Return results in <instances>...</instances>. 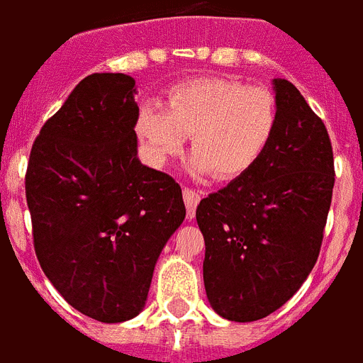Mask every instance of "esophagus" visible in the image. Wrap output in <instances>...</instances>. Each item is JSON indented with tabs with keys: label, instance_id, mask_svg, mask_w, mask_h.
I'll list each match as a JSON object with an SVG mask.
<instances>
[{
	"label": "esophagus",
	"instance_id": "34e87169",
	"mask_svg": "<svg viewBox=\"0 0 363 363\" xmlns=\"http://www.w3.org/2000/svg\"><path fill=\"white\" fill-rule=\"evenodd\" d=\"M184 202H185V210H187V219H195L196 206H199V202H200L199 191L185 187V189H184Z\"/></svg>",
	"mask_w": 363,
	"mask_h": 363
}]
</instances>
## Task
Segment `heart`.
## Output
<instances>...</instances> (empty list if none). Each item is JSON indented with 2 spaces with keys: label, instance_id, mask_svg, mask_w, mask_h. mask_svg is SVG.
I'll return each instance as SVG.
<instances>
[{
  "label": "heart",
  "instance_id": "heart-1",
  "mask_svg": "<svg viewBox=\"0 0 363 363\" xmlns=\"http://www.w3.org/2000/svg\"><path fill=\"white\" fill-rule=\"evenodd\" d=\"M279 121L275 95L228 78H195L168 91V106L142 104L136 135L153 164L176 157L191 136V170L238 179L253 170Z\"/></svg>",
  "mask_w": 363,
  "mask_h": 363
}]
</instances>
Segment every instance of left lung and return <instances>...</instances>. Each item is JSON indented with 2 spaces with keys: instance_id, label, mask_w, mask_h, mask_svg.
<instances>
[{
  "instance_id": "1",
  "label": "left lung",
  "mask_w": 363,
  "mask_h": 363,
  "mask_svg": "<svg viewBox=\"0 0 363 363\" xmlns=\"http://www.w3.org/2000/svg\"><path fill=\"white\" fill-rule=\"evenodd\" d=\"M279 121L253 170L200 200L204 286L217 315L268 317L311 274L335 182L328 131L294 84L274 78Z\"/></svg>"
}]
</instances>
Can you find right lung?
<instances>
[{
    "label": "right lung",
    "instance_id": "1",
    "mask_svg": "<svg viewBox=\"0 0 363 363\" xmlns=\"http://www.w3.org/2000/svg\"><path fill=\"white\" fill-rule=\"evenodd\" d=\"M135 94L123 72L84 78L43 125L26 172L40 268L99 323L144 309L159 255L185 219L182 187L136 157Z\"/></svg>",
    "mask_w": 363,
    "mask_h": 363
}]
</instances>
